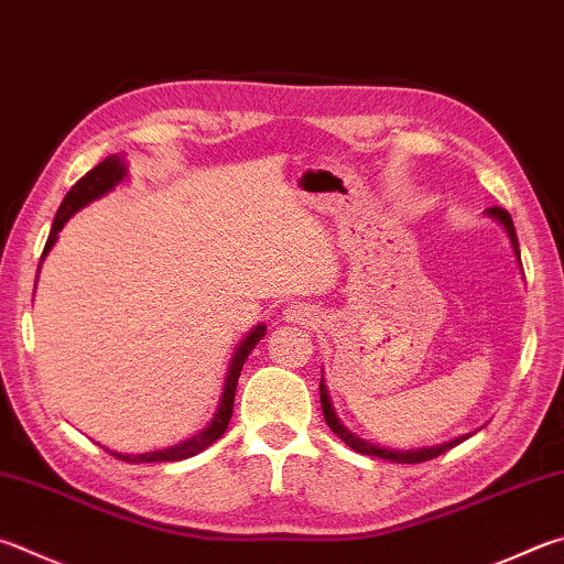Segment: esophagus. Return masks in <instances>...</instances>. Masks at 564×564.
I'll use <instances>...</instances> for the list:
<instances>
[{
    "mask_svg": "<svg viewBox=\"0 0 564 564\" xmlns=\"http://www.w3.org/2000/svg\"><path fill=\"white\" fill-rule=\"evenodd\" d=\"M285 317H289V321H293V323L308 325V323L315 321V313L308 311V308H303V305H293V308H289V313H285Z\"/></svg>",
    "mask_w": 564,
    "mask_h": 564,
    "instance_id": "34e87169",
    "label": "esophagus"
}]
</instances>
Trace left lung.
Instances as JSON below:
<instances>
[{"mask_svg": "<svg viewBox=\"0 0 564 564\" xmlns=\"http://www.w3.org/2000/svg\"><path fill=\"white\" fill-rule=\"evenodd\" d=\"M488 217H494L496 221H500V227L506 229L510 243H513V251H516V259L520 263V247H518V237H516V227H513V219H510V214L506 209L500 207H490L486 209ZM520 269H523V263H520ZM321 404H323V416L327 426L333 429V432L343 438V442L355 448L357 454H367V456H377V458H384V460H394V464H422V460H432L436 456H442L444 452H448V448H454L456 444L466 442V436L460 438H454V442H446L442 446H429V448H412V452H397V448H387V446H380V444H372V442H365V438H360L357 434H352L350 429H347L340 419H337L335 409H333V402H330V394H327V387L325 382L321 380Z\"/></svg>", "mask_w": 564, "mask_h": 564, "instance_id": "left-lung-1", "label": "left lung"}]
</instances>
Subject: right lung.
I'll use <instances>...</instances> for the list:
<instances>
[{"label": "right lung", "instance_id": "1", "mask_svg": "<svg viewBox=\"0 0 564 564\" xmlns=\"http://www.w3.org/2000/svg\"><path fill=\"white\" fill-rule=\"evenodd\" d=\"M122 177H126V162H122L120 155H110V158H106L104 162H100L98 167L86 172V175L80 177L74 184V187L68 189V194L64 197V202H61V207L56 212L54 224H51V234H48V241H46V247H44V253H41V261L46 259V253L56 243V237H58V231L64 229V224L70 217H74V214L80 207H86L88 202L104 197L106 192H110L118 182H122ZM263 335H265V325H256L253 330L239 343L237 352H234V357H231L227 380H224V392H221V399H219L217 414H214L209 426L202 429L197 436H189L187 442H182L177 446H170V448H162V452L118 454V452H110V448H106V452L112 454L116 458H120V460H126V464H155V460H182V458L197 456L199 452H204V448L212 446L224 432H227L229 419H231V412H234V394H237L241 367H243V362H247V357L251 355L256 343H259Z\"/></svg>", "mask_w": 564, "mask_h": 564}]
</instances>
